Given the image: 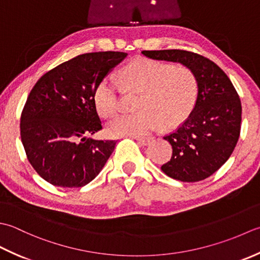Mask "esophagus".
Masks as SVG:
<instances>
[{"mask_svg":"<svg viewBox=\"0 0 260 260\" xmlns=\"http://www.w3.org/2000/svg\"><path fill=\"white\" fill-rule=\"evenodd\" d=\"M134 139H136L140 145L142 146H147L151 142V138H139V137H134Z\"/></svg>","mask_w":260,"mask_h":260,"instance_id":"esophagus-1","label":"esophagus"}]
</instances>
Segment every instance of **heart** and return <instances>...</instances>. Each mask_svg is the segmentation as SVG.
Segmentation results:
<instances>
[{"mask_svg":"<svg viewBox=\"0 0 260 260\" xmlns=\"http://www.w3.org/2000/svg\"><path fill=\"white\" fill-rule=\"evenodd\" d=\"M120 83L129 92L140 93L135 115H122L107 126L110 137H140L164 126L177 125L187 118L197 103L199 85L194 73L184 65L138 58L120 71ZM120 85L105 77L93 94L100 116L110 119L119 110Z\"/></svg>","mask_w":260,"mask_h":260,"instance_id":"b5f03b06","label":"heart"}]
</instances>
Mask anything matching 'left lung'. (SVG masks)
Returning a JSON list of instances; mask_svg holds the SVG:
<instances>
[{"label": "left lung", "mask_w": 260, "mask_h": 260, "mask_svg": "<svg viewBox=\"0 0 260 260\" xmlns=\"http://www.w3.org/2000/svg\"><path fill=\"white\" fill-rule=\"evenodd\" d=\"M155 60L179 62L197 77L199 94L194 109L179 128L164 137L173 147L161 171L181 182H199L229 159L239 139L241 102L229 77L212 60L192 51L144 50Z\"/></svg>", "instance_id": "8db88e82"}]
</instances>
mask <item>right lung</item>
<instances>
[{"label": "right lung", "mask_w": 260, "mask_h": 260, "mask_svg": "<svg viewBox=\"0 0 260 260\" xmlns=\"http://www.w3.org/2000/svg\"><path fill=\"white\" fill-rule=\"evenodd\" d=\"M125 52L79 55L39 78L21 114V141L35 171L59 187H82L102 171L116 141L88 135L102 129L93 94Z\"/></svg>", "instance_id": "right-lung-1"}]
</instances>
